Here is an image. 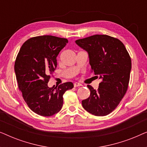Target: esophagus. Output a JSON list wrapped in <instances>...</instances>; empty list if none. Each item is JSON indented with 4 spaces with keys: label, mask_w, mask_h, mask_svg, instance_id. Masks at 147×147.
<instances>
[{
    "label": "esophagus",
    "mask_w": 147,
    "mask_h": 147,
    "mask_svg": "<svg viewBox=\"0 0 147 147\" xmlns=\"http://www.w3.org/2000/svg\"><path fill=\"white\" fill-rule=\"evenodd\" d=\"M74 85V87L76 88V87H79V86H81L82 84H80V83H78V82H75Z\"/></svg>",
    "instance_id": "obj_1"
}]
</instances>
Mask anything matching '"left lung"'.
Wrapping results in <instances>:
<instances>
[{"label":"left lung","mask_w":147,"mask_h":147,"mask_svg":"<svg viewBox=\"0 0 147 147\" xmlns=\"http://www.w3.org/2000/svg\"><path fill=\"white\" fill-rule=\"evenodd\" d=\"M76 43L88 52L92 72L102 80L98 90L88 85L90 96L82 100V106L93 115H108L127 91L132 65L129 53L119 39L106 35H92Z\"/></svg>","instance_id":"1"}]
</instances>
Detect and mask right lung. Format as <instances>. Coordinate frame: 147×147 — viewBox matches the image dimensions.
Masks as SVG:
<instances>
[{"label": "right lung", "instance_id": "obj_1", "mask_svg": "<svg viewBox=\"0 0 147 147\" xmlns=\"http://www.w3.org/2000/svg\"><path fill=\"white\" fill-rule=\"evenodd\" d=\"M68 43L67 39L51 35L38 36L26 41L15 62L19 90L30 109L42 116H51L61 110L63 95L74 88L65 82L58 88L47 83L57 67V58Z\"/></svg>", "mask_w": 147, "mask_h": 147}]
</instances>
